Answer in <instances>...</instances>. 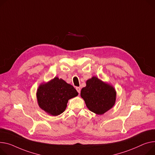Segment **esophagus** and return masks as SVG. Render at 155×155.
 <instances>
[{"instance_id":"esophagus-1","label":"esophagus","mask_w":155,"mask_h":155,"mask_svg":"<svg viewBox=\"0 0 155 155\" xmlns=\"http://www.w3.org/2000/svg\"><path fill=\"white\" fill-rule=\"evenodd\" d=\"M76 90H77V91H78V94H80V87H77L76 88Z\"/></svg>"}]
</instances>
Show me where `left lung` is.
Instances as JSON below:
<instances>
[{"mask_svg":"<svg viewBox=\"0 0 155 155\" xmlns=\"http://www.w3.org/2000/svg\"><path fill=\"white\" fill-rule=\"evenodd\" d=\"M80 95L87 107L97 115H103L114 106L117 92L113 86L93 77L86 82Z\"/></svg>","mask_w":155,"mask_h":155,"instance_id":"8db88e82","label":"left lung"}]
</instances>
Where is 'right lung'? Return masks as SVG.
<instances>
[{
  "label": "right lung",
  "instance_id": "1",
  "mask_svg": "<svg viewBox=\"0 0 155 155\" xmlns=\"http://www.w3.org/2000/svg\"><path fill=\"white\" fill-rule=\"evenodd\" d=\"M78 95L73 86L58 77L40 84L37 91L38 106L52 116L62 113L67 108L68 100Z\"/></svg>",
  "mask_w": 155,
  "mask_h": 155
}]
</instances>
